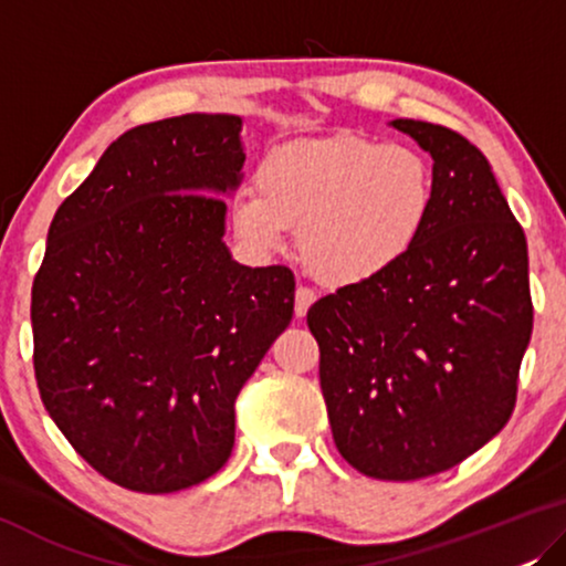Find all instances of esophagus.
<instances>
[{"label": "esophagus", "mask_w": 566, "mask_h": 566, "mask_svg": "<svg viewBox=\"0 0 566 566\" xmlns=\"http://www.w3.org/2000/svg\"><path fill=\"white\" fill-rule=\"evenodd\" d=\"M313 302L315 292L307 290V286H297V292H294V313H297V317H305Z\"/></svg>", "instance_id": "obj_1"}]
</instances>
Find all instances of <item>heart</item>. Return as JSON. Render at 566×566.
Listing matches in <instances>:
<instances>
[{
  "instance_id": "heart-1",
  "label": "heart",
  "mask_w": 566,
  "mask_h": 566,
  "mask_svg": "<svg viewBox=\"0 0 566 566\" xmlns=\"http://www.w3.org/2000/svg\"><path fill=\"white\" fill-rule=\"evenodd\" d=\"M253 187L230 205L238 238L276 251L286 228H297L305 266L333 286L395 272L423 241L439 197L423 150L361 135L276 146L259 161Z\"/></svg>"
}]
</instances>
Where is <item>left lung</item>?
Here are the masks:
<instances>
[{
  "mask_svg": "<svg viewBox=\"0 0 566 566\" xmlns=\"http://www.w3.org/2000/svg\"><path fill=\"white\" fill-rule=\"evenodd\" d=\"M428 150L436 210L377 282L307 310L333 441L374 480L457 467L511 420L533 331L528 245L482 150L443 125L392 120Z\"/></svg>",
  "mask_w": 566,
  "mask_h": 566,
  "instance_id": "1",
  "label": "left lung"
}]
</instances>
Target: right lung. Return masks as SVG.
<instances>
[{
  "label": "right lung",
  "instance_id": "obj_1",
  "mask_svg": "<svg viewBox=\"0 0 566 566\" xmlns=\"http://www.w3.org/2000/svg\"><path fill=\"white\" fill-rule=\"evenodd\" d=\"M238 115L123 133L48 228L33 364L48 416L109 482L164 495L205 482L235 441V397L294 313L286 266L230 256Z\"/></svg>",
  "mask_w": 566,
  "mask_h": 566
}]
</instances>
